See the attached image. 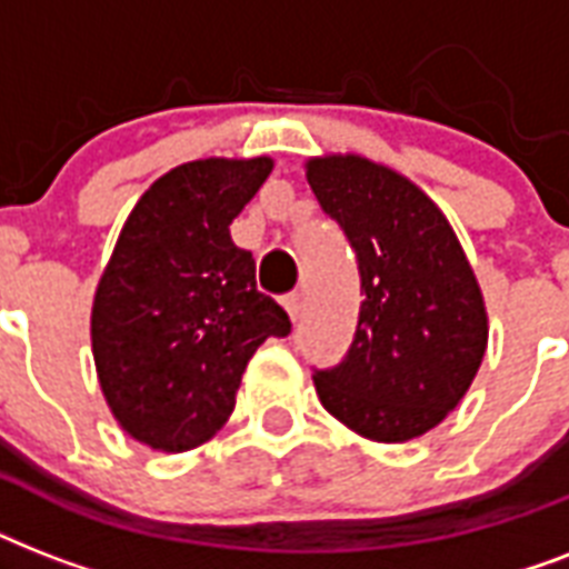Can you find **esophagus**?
<instances>
[{"mask_svg": "<svg viewBox=\"0 0 569 569\" xmlns=\"http://www.w3.org/2000/svg\"><path fill=\"white\" fill-rule=\"evenodd\" d=\"M283 307H286V312H289V319H292V321L298 319V316H301V292L286 295Z\"/></svg>", "mask_w": 569, "mask_h": 569, "instance_id": "1", "label": "esophagus"}]
</instances>
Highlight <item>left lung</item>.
<instances>
[{
	"mask_svg": "<svg viewBox=\"0 0 569 569\" xmlns=\"http://www.w3.org/2000/svg\"><path fill=\"white\" fill-rule=\"evenodd\" d=\"M303 168L355 248L366 295L346 360L312 375L321 407L366 440H416L460 405L485 360L476 271L449 218L405 173L357 153Z\"/></svg>",
	"mask_w": 569,
	"mask_h": 569,
	"instance_id": "left-lung-1",
	"label": "left lung"
}]
</instances>
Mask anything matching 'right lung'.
<instances>
[{"label": "right lung", "instance_id": "1", "mask_svg": "<svg viewBox=\"0 0 569 569\" xmlns=\"http://www.w3.org/2000/svg\"><path fill=\"white\" fill-rule=\"evenodd\" d=\"M274 159H197L141 194L111 250L91 310L97 378L111 416L156 451H189L221 431L241 375L292 325L257 289L232 218Z\"/></svg>", "mask_w": 569, "mask_h": 569}]
</instances>
